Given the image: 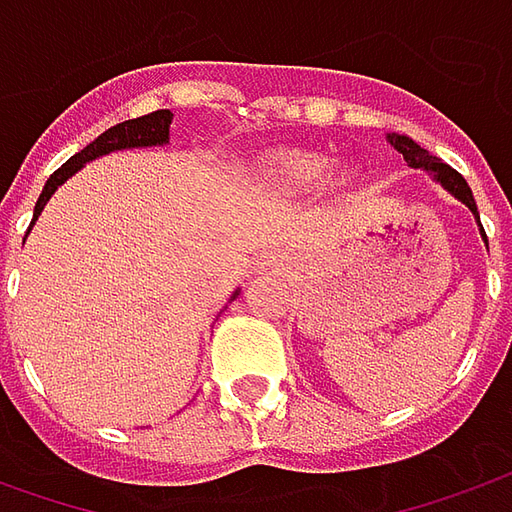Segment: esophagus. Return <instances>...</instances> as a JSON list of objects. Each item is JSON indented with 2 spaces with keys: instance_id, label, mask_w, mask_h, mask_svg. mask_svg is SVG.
Returning a JSON list of instances; mask_svg holds the SVG:
<instances>
[{
  "instance_id": "obj_1",
  "label": "esophagus",
  "mask_w": 512,
  "mask_h": 512,
  "mask_svg": "<svg viewBox=\"0 0 512 512\" xmlns=\"http://www.w3.org/2000/svg\"><path fill=\"white\" fill-rule=\"evenodd\" d=\"M277 260H280V257H277V255H271V257H269V266H277Z\"/></svg>"
}]
</instances>
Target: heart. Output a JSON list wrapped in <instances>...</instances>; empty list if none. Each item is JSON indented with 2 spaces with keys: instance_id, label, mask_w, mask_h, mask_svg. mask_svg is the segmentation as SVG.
Wrapping results in <instances>:
<instances>
[{
  "instance_id": "heart-1",
  "label": "heart",
  "mask_w": 512,
  "mask_h": 512,
  "mask_svg": "<svg viewBox=\"0 0 512 512\" xmlns=\"http://www.w3.org/2000/svg\"><path fill=\"white\" fill-rule=\"evenodd\" d=\"M330 162L316 151H302V148H283L269 154L257 165V179L263 190L269 193H305L328 176Z\"/></svg>"
}]
</instances>
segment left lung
<instances>
[{
	"instance_id": "left-lung-1",
	"label": "left lung",
	"mask_w": 512,
	"mask_h": 512,
	"mask_svg": "<svg viewBox=\"0 0 512 512\" xmlns=\"http://www.w3.org/2000/svg\"><path fill=\"white\" fill-rule=\"evenodd\" d=\"M389 142L398 148L403 154V159L412 165V168H423L429 170V173H434V179L446 187L451 196H457L468 207V210L474 212L476 218H479V212H476V201H474V193H471V187H468V182L462 179V173H457V170L451 168V165H446L443 159H437V156H431L426 148H420L415 139L409 137H389ZM482 235H485V229H482ZM485 241H488V235H485Z\"/></svg>"
}]
</instances>
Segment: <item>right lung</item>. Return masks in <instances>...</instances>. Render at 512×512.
<instances>
[{
	"instance_id": "1",
	"label": "right lung",
	"mask_w": 512,
	"mask_h": 512,
	"mask_svg": "<svg viewBox=\"0 0 512 512\" xmlns=\"http://www.w3.org/2000/svg\"><path fill=\"white\" fill-rule=\"evenodd\" d=\"M170 120H173V114L168 109L154 111V114H145V117H137V120H125V123L114 125L109 131H103L95 142H89L86 148H83L81 154H75L72 159H66L61 168L52 173L47 184H44V190H41V196L36 201V210H33V221H36L41 210H44V204L50 201V196L61 187V184L75 173L78 168H83L89 159H97V156L111 154V151H123V148H148V145H162V142H168V128Z\"/></svg>"
}]
</instances>
